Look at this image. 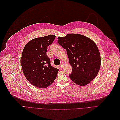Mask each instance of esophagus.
Segmentation results:
<instances>
[{
    "label": "esophagus",
    "mask_w": 120,
    "mask_h": 120,
    "mask_svg": "<svg viewBox=\"0 0 120 120\" xmlns=\"http://www.w3.org/2000/svg\"><path fill=\"white\" fill-rule=\"evenodd\" d=\"M63 67V64H61L60 65V68H62Z\"/></svg>",
    "instance_id": "34e87169"
}]
</instances>
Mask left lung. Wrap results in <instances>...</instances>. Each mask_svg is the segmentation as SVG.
<instances>
[{"instance_id":"1","label":"left lung","mask_w":120,"mask_h":120,"mask_svg":"<svg viewBox=\"0 0 120 120\" xmlns=\"http://www.w3.org/2000/svg\"><path fill=\"white\" fill-rule=\"evenodd\" d=\"M58 41L67 51L72 69L70 79L80 86L90 83L98 75L101 66L100 53L96 44L84 35L75 34L59 37Z\"/></svg>"}]
</instances>
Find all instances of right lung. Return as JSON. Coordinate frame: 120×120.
I'll return each instance as SVG.
<instances>
[{
    "instance_id": "right-lung-1",
    "label": "right lung",
    "mask_w": 120,
    "mask_h": 120,
    "mask_svg": "<svg viewBox=\"0 0 120 120\" xmlns=\"http://www.w3.org/2000/svg\"><path fill=\"white\" fill-rule=\"evenodd\" d=\"M56 36L49 35L30 41L23 49L21 65L26 79L33 86L40 88H46L56 79L59 69L50 64L46 55L48 46Z\"/></svg>"
}]
</instances>
